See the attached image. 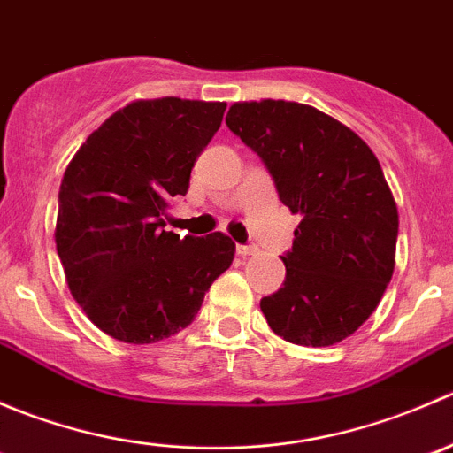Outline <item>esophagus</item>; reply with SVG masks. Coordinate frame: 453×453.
I'll use <instances>...</instances> for the list:
<instances>
[{
  "mask_svg": "<svg viewBox=\"0 0 453 453\" xmlns=\"http://www.w3.org/2000/svg\"><path fill=\"white\" fill-rule=\"evenodd\" d=\"M236 252L241 256H252L256 252V245H236Z\"/></svg>",
  "mask_w": 453,
  "mask_h": 453,
  "instance_id": "34e87169",
  "label": "esophagus"
}]
</instances>
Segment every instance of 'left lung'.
Instances as JSON below:
<instances>
[{
    "mask_svg": "<svg viewBox=\"0 0 453 453\" xmlns=\"http://www.w3.org/2000/svg\"><path fill=\"white\" fill-rule=\"evenodd\" d=\"M226 125L273 177L300 214L285 256V282L260 300L276 335L333 346L377 309L395 272L399 212L381 164L355 131L289 100L234 103Z\"/></svg>",
    "mask_w": 453,
    "mask_h": 453,
    "instance_id": "1",
    "label": "left lung"
}]
</instances>
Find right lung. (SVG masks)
<instances>
[{
	"label": "right lung",
	"instance_id": "1",
	"mask_svg": "<svg viewBox=\"0 0 453 453\" xmlns=\"http://www.w3.org/2000/svg\"><path fill=\"white\" fill-rule=\"evenodd\" d=\"M226 103L166 96L109 116L67 164L54 241L87 318L127 344L188 326L205 291L234 260L230 236L166 232L168 199L221 127Z\"/></svg>",
	"mask_w": 453,
	"mask_h": 453
}]
</instances>
